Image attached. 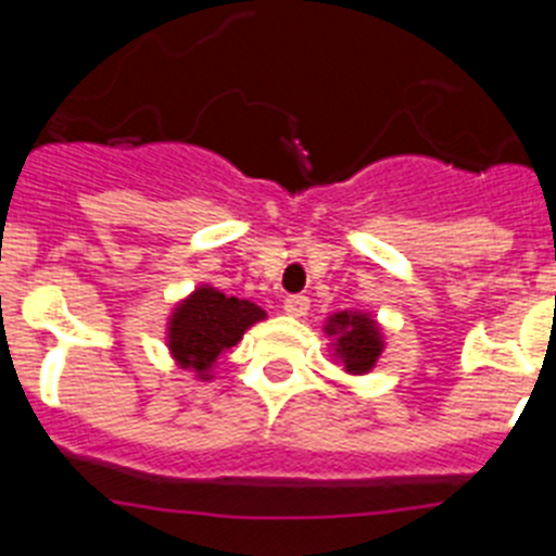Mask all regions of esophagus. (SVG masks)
I'll return each instance as SVG.
<instances>
[{"instance_id": "1", "label": "esophagus", "mask_w": 556, "mask_h": 556, "mask_svg": "<svg viewBox=\"0 0 556 556\" xmlns=\"http://www.w3.org/2000/svg\"><path fill=\"white\" fill-rule=\"evenodd\" d=\"M308 298H303V294H289L287 301H283V312L289 314V317H306L308 314Z\"/></svg>"}]
</instances>
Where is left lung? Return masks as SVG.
<instances>
[{
  "label": "left lung",
  "instance_id": "1",
  "mask_svg": "<svg viewBox=\"0 0 556 556\" xmlns=\"http://www.w3.org/2000/svg\"><path fill=\"white\" fill-rule=\"evenodd\" d=\"M326 337L331 339L333 358L342 362L345 372L365 376L376 367L378 356L384 351V333L381 326L367 312H337L326 320Z\"/></svg>",
  "mask_w": 556,
  "mask_h": 556
}]
</instances>
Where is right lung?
Here are the masks:
<instances>
[{
	"label": "right lung",
	"mask_w": 556,
	"mask_h": 556,
	"mask_svg": "<svg viewBox=\"0 0 556 556\" xmlns=\"http://www.w3.org/2000/svg\"><path fill=\"white\" fill-rule=\"evenodd\" d=\"M267 312L250 301L228 298L217 287L203 283L172 308L166 323V348L184 370L211 381V367L228 348L242 342L244 331L264 320Z\"/></svg>",
	"instance_id": "1"
}]
</instances>
